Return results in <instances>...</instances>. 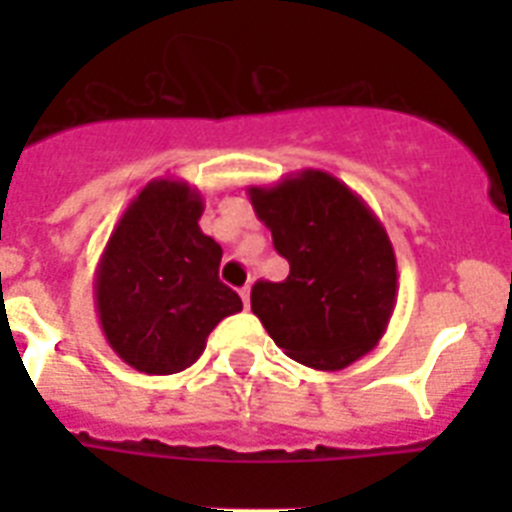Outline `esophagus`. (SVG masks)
Masks as SVG:
<instances>
[{
	"label": "esophagus",
	"mask_w": 512,
	"mask_h": 512,
	"mask_svg": "<svg viewBox=\"0 0 512 512\" xmlns=\"http://www.w3.org/2000/svg\"><path fill=\"white\" fill-rule=\"evenodd\" d=\"M239 295H241V300H244V305H247V308H249V284H247V287H241Z\"/></svg>",
	"instance_id": "1"
}]
</instances>
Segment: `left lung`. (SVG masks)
I'll use <instances>...</instances> for the list:
<instances>
[{
    "instance_id": "8db88e82",
    "label": "left lung",
    "mask_w": 512,
    "mask_h": 512,
    "mask_svg": "<svg viewBox=\"0 0 512 512\" xmlns=\"http://www.w3.org/2000/svg\"><path fill=\"white\" fill-rule=\"evenodd\" d=\"M247 193L289 263L284 281L252 287L265 332L289 358L324 372L366 356L385 335L398 292L396 252L377 215L321 170Z\"/></svg>"
}]
</instances>
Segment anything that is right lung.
Listing matches in <instances>:
<instances>
[{"label":"right lung","mask_w":512,"mask_h":512,"mask_svg":"<svg viewBox=\"0 0 512 512\" xmlns=\"http://www.w3.org/2000/svg\"><path fill=\"white\" fill-rule=\"evenodd\" d=\"M204 201L159 177L119 217L95 271V308L108 345L146 374H175L207 348L209 332L241 311L217 279L223 249L199 228Z\"/></svg>","instance_id":"1"}]
</instances>
